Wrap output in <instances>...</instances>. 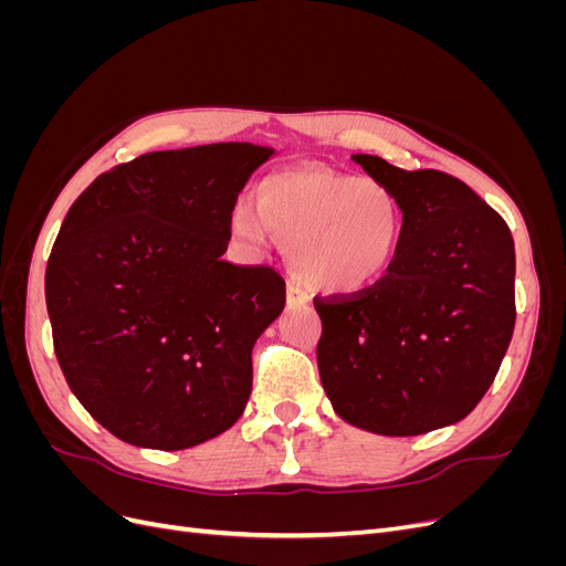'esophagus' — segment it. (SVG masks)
<instances>
[{"label": "esophagus", "mask_w": 566, "mask_h": 566, "mask_svg": "<svg viewBox=\"0 0 566 566\" xmlns=\"http://www.w3.org/2000/svg\"><path fill=\"white\" fill-rule=\"evenodd\" d=\"M285 300L290 306H302V304H310V295L304 293V290L295 283H287L285 287Z\"/></svg>", "instance_id": "34e87169"}]
</instances>
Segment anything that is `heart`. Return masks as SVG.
<instances>
[{"label":"heart","mask_w":566,"mask_h":566,"mask_svg":"<svg viewBox=\"0 0 566 566\" xmlns=\"http://www.w3.org/2000/svg\"><path fill=\"white\" fill-rule=\"evenodd\" d=\"M231 229L252 250L266 248L273 233L302 283L347 295L389 271L403 243L406 217L401 200L380 181L297 165L260 184L256 208L238 205Z\"/></svg>","instance_id":"b5f03b06"}]
</instances>
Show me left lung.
<instances>
[{
  "label": "left lung",
  "mask_w": 566,
  "mask_h": 566,
  "mask_svg": "<svg viewBox=\"0 0 566 566\" xmlns=\"http://www.w3.org/2000/svg\"><path fill=\"white\" fill-rule=\"evenodd\" d=\"M352 160L401 200L406 231L373 287L314 300L321 385L358 430L416 437L470 416L499 373L515 331V243L460 179Z\"/></svg>",
  "instance_id": "obj_1"
}]
</instances>
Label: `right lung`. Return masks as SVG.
Instances as JSON below:
<instances>
[{
	"mask_svg": "<svg viewBox=\"0 0 566 566\" xmlns=\"http://www.w3.org/2000/svg\"><path fill=\"white\" fill-rule=\"evenodd\" d=\"M273 148L146 153L101 175L65 214L44 290L77 401L132 447L181 451L243 416L252 347L285 306L269 266L221 260L231 212Z\"/></svg>",
	"mask_w": 566,
	"mask_h": 566,
	"instance_id": "1",
	"label": "right lung"
}]
</instances>
